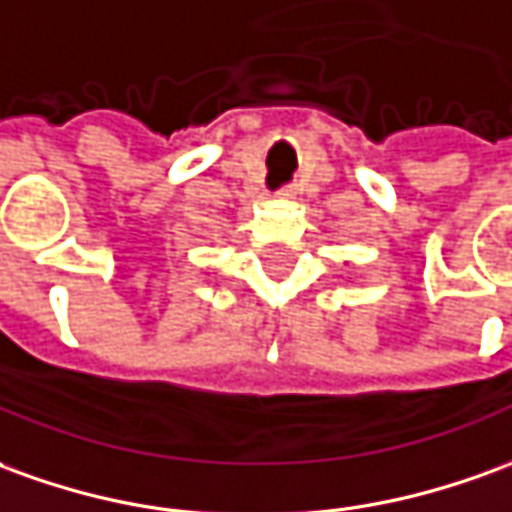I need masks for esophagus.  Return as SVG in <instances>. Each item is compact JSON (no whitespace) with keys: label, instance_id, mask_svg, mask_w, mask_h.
I'll return each instance as SVG.
<instances>
[{"label":"esophagus","instance_id":"obj_1","mask_svg":"<svg viewBox=\"0 0 512 512\" xmlns=\"http://www.w3.org/2000/svg\"><path fill=\"white\" fill-rule=\"evenodd\" d=\"M276 197H281V200H287V197H295V189H292V186H284V189H278Z\"/></svg>","mask_w":512,"mask_h":512}]
</instances>
